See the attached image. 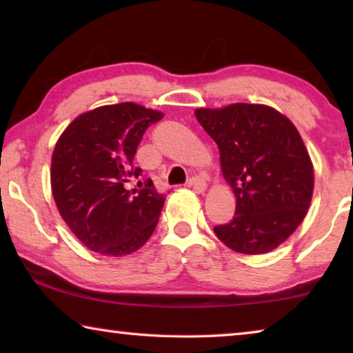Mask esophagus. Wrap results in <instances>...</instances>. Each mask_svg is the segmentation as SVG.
Wrapping results in <instances>:
<instances>
[{"instance_id": "34e87169", "label": "esophagus", "mask_w": 353, "mask_h": 353, "mask_svg": "<svg viewBox=\"0 0 353 353\" xmlns=\"http://www.w3.org/2000/svg\"><path fill=\"white\" fill-rule=\"evenodd\" d=\"M187 185H188V187H193L196 193H204V191L207 190L205 179H202V177H199V176L191 177Z\"/></svg>"}]
</instances>
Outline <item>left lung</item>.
<instances>
[{"label": "left lung", "instance_id": "left-lung-1", "mask_svg": "<svg viewBox=\"0 0 353 353\" xmlns=\"http://www.w3.org/2000/svg\"><path fill=\"white\" fill-rule=\"evenodd\" d=\"M194 115L218 145L221 171L236 198L234 219L214 234L238 254L271 252L294 234L313 198V163L301 134L265 104L199 107Z\"/></svg>", "mask_w": 353, "mask_h": 353}]
</instances>
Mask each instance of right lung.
<instances>
[{"mask_svg": "<svg viewBox=\"0 0 353 353\" xmlns=\"http://www.w3.org/2000/svg\"><path fill=\"white\" fill-rule=\"evenodd\" d=\"M163 113L135 103L101 105L68 124L51 157L56 207L83 246L107 256L139 250L159 223L165 198L139 176L132 160L145 130Z\"/></svg>", "mask_w": 353, "mask_h": 353, "instance_id": "obj_1", "label": "right lung"}]
</instances>
